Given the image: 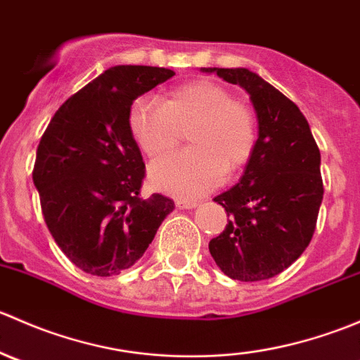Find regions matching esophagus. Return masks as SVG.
<instances>
[{
  "instance_id": "obj_1",
  "label": "esophagus",
  "mask_w": 360,
  "mask_h": 360,
  "mask_svg": "<svg viewBox=\"0 0 360 360\" xmlns=\"http://www.w3.org/2000/svg\"><path fill=\"white\" fill-rule=\"evenodd\" d=\"M176 205L179 207V209H195V207H198V202L197 200H177Z\"/></svg>"
}]
</instances>
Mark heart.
<instances>
[{"label":"heart","mask_w":360,"mask_h":360,"mask_svg":"<svg viewBox=\"0 0 360 360\" xmlns=\"http://www.w3.org/2000/svg\"><path fill=\"white\" fill-rule=\"evenodd\" d=\"M129 129L151 158L165 155L190 129V150L167 155L150 167L155 188L195 198L219 186L226 172L249 162L256 144V122L248 106L224 86L191 82L163 94L160 104L139 99L129 110Z\"/></svg>","instance_id":"obj_1"}]
</instances>
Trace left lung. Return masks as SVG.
Wrapping results in <instances>:
<instances>
[{
    "mask_svg": "<svg viewBox=\"0 0 360 360\" xmlns=\"http://www.w3.org/2000/svg\"><path fill=\"white\" fill-rule=\"evenodd\" d=\"M249 94L257 139L244 174L214 202L230 216L209 242L212 259L233 281L275 277L303 254L322 203L321 151L300 108L245 68H202Z\"/></svg>",
    "mask_w": 360,
    "mask_h": 360,
    "instance_id": "8db88e82",
    "label": "left lung"
}]
</instances>
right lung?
Here are the masks:
<instances>
[{
    "instance_id": "1",
    "label": "right lung",
    "mask_w": 360,
    "mask_h": 360,
    "mask_svg": "<svg viewBox=\"0 0 360 360\" xmlns=\"http://www.w3.org/2000/svg\"><path fill=\"white\" fill-rule=\"evenodd\" d=\"M176 72L115 66L71 96L36 151L32 183L53 240L79 268L111 277L136 264L174 202L141 197L144 162L129 129L134 101Z\"/></svg>"
}]
</instances>
